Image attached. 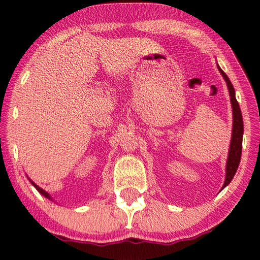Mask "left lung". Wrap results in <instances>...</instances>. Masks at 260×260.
<instances>
[{
  "label": "left lung",
  "instance_id": "8db88e82",
  "mask_svg": "<svg viewBox=\"0 0 260 260\" xmlns=\"http://www.w3.org/2000/svg\"><path fill=\"white\" fill-rule=\"evenodd\" d=\"M218 69L220 73H221V76L227 82V87H228V90H230V96H231L232 108H233L232 140H231L230 151H228V158H227V164H226V178H225V182H223V186L221 188L223 189L230 184L232 179L234 178V175L237 171V167H239L240 160H241L242 139H243V119H242L240 105L237 103L236 98H235L234 87H233L231 80L228 79L227 74L219 68V65H218Z\"/></svg>",
  "mask_w": 260,
  "mask_h": 260
}]
</instances>
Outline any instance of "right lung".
Returning <instances> with one entry per match:
<instances>
[{
  "mask_svg": "<svg viewBox=\"0 0 260 260\" xmlns=\"http://www.w3.org/2000/svg\"><path fill=\"white\" fill-rule=\"evenodd\" d=\"M29 181H30V180H29ZM30 182H32V184H33V186L35 187V188H37V190L39 191V192H40L41 193V195H43V196H45V197H47V199H49V200H51V197H50V195H49V193H48L47 191H45V190H43V189L42 188H40V187H39V186H37V184H35L33 181H30Z\"/></svg>",
  "mask_w": 260,
  "mask_h": 260,
  "instance_id": "right-lung-1",
  "label": "right lung"
}]
</instances>
